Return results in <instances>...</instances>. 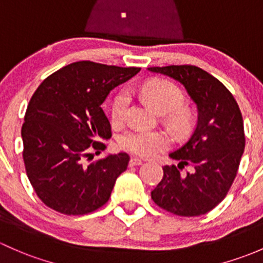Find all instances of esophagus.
I'll list each match as a JSON object with an SVG mask.
<instances>
[{
  "instance_id": "esophagus-1",
  "label": "esophagus",
  "mask_w": 263,
  "mask_h": 263,
  "mask_svg": "<svg viewBox=\"0 0 263 263\" xmlns=\"http://www.w3.org/2000/svg\"><path fill=\"white\" fill-rule=\"evenodd\" d=\"M140 164H142V161L139 158H130V161H129V166L130 167L140 166Z\"/></svg>"
}]
</instances>
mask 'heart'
<instances>
[{
	"instance_id": "heart-1",
	"label": "heart",
	"mask_w": 263,
	"mask_h": 263,
	"mask_svg": "<svg viewBox=\"0 0 263 263\" xmlns=\"http://www.w3.org/2000/svg\"><path fill=\"white\" fill-rule=\"evenodd\" d=\"M140 95L144 100L162 114L168 112L170 124L177 132H185L190 124V118L185 110L181 109L183 104L182 91L167 81H151L139 88ZM130 96L126 90H121L114 97L111 104V121L115 125H120L126 120ZM121 149L129 152L138 157L156 156L159 152L168 148L170 138L166 133L157 130H144V129H130L125 132L119 139Z\"/></svg>"
}]
</instances>
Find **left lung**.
<instances>
[{
    "label": "left lung",
    "instance_id": "left-lung-1",
    "mask_svg": "<svg viewBox=\"0 0 263 263\" xmlns=\"http://www.w3.org/2000/svg\"><path fill=\"white\" fill-rule=\"evenodd\" d=\"M185 86L197 106L191 137L170 153L177 166H164L163 178L151 192L161 209L178 216H199L220 204L232 187L246 145L243 118L231 91L195 66L151 67ZM186 165L191 171L182 170Z\"/></svg>",
    "mask_w": 263,
    "mask_h": 263
}]
</instances>
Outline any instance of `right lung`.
I'll use <instances>...</instances> for the list:
<instances>
[{
  "mask_svg": "<svg viewBox=\"0 0 263 263\" xmlns=\"http://www.w3.org/2000/svg\"><path fill=\"white\" fill-rule=\"evenodd\" d=\"M140 68L81 61L45 78L25 112L21 129L26 175L37 197L66 215H85L104 206L129 156L119 153L86 163L91 151L106 145L111 126L101 105L110 91Z\"/></svg>",
  "mask_w": 263,
  "mask_h": 263,
  "instance_id": "right-lung-1",
  "label": "right lung"
}]
</instances>
